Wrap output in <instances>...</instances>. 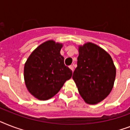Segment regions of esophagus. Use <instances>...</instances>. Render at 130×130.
<instances>
[{"label": "esophagus", "instance_id": "34e87169", "mask_svg": "<svg viewBox=\"0 0 130 130\" xmlns=\"http://www.w3.org/2000/svg\"><path fill=\"white\" fill-rule=\"evenodd\" d=\"M69 68L71 69V70L72 71H73V70H74V67H73V65H70V66H69Z\"/></svg>", "mask_w": 130, "mask_h": 130}]
</instances>
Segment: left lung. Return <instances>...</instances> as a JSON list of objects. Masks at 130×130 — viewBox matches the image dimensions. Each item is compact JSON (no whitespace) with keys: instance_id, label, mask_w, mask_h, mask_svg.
<instances>
[{"instance_id":"8db88e82","label":"left lung","mask_w":130,"mask_h":130,"mask_svg":"<svg viewBox=\"0 0 130 130\" xmlns=\"http://www.w3.org/2000/svg\"><path fill=\"white\" fill-rule=\"evenodd\" d=\"M116 69L109 54L92 43L79 47L77 67L74 80L85 103L96 104L103 101L112 90Z\"/></svg>"}]
</instances>
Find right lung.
<instances>
[{
    "mask_svg": "<svg viewBox=\"0 0 130 130\" xmlns=\"http://www.w3.org/2000/svg\"><path fill=\"white\" fill-rule=\"evenodd\" d=\"M63 44L53 40L46 41L32 51L25 63V85L38 100L53 98L72 76V71L65 66L60 53Z\"/></svg>",
    "mask_w": 130,
    "mask_h": 130,
    "instance_id": "right-lung-1",
    "label": "right lung"
}]
</instances>
